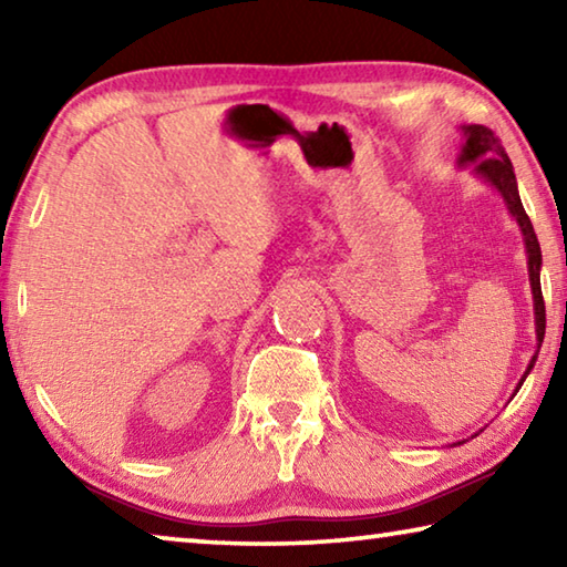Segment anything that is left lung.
Wrapping results in <instances>:
<instances>
[{
	"label": "left lung",
	"mask_w": 567,
	"mask_h": 567,
	"mask_svg": "<svg viewBox=\"0 0 567 567\" xmlns=\"http://www.w3.org/2000/svg\"><path fill=\"white\" fill-rule=\"evenodd\" d=\"M465 137V145L460 150L457 165L473 169V175L487 182L497 195L503 197V203L507 207V213L520 227L523 243H525V255H527V277H530V290H533V310H535V338H537V350L533 354L530 364H527L525 375L517 382L515 392L520 390L525 378L530 375L533 364L537 360V352H540V344L545 338V302H543V290H540V267H543V255H540V243H537L535 229L530 217L525 215L523 203H520V192H517V179H515V169L513 162L507 157L505 147L501 145V140L495 137L493 130L483 127V124H463L460 127ZM460 445V443H455Z\"/></svg>",
	"instance_id": "obj_1"
}]
</instances>
